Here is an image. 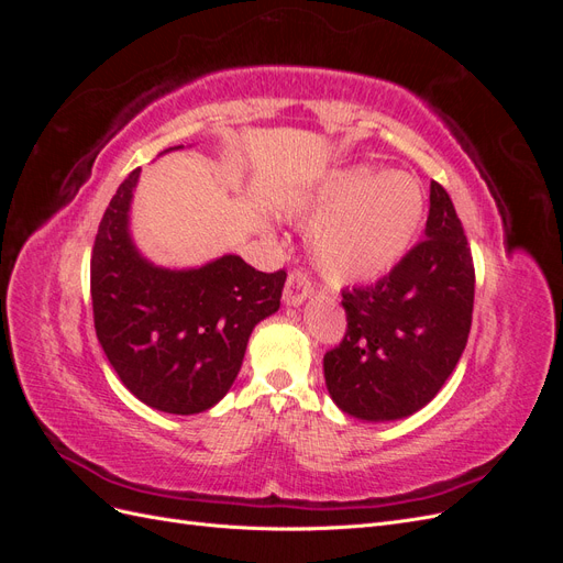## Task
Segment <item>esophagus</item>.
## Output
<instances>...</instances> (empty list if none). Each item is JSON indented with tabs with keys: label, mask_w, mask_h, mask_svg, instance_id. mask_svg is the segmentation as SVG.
<instances>
[{
	"label": "esophagus",
	"mask_w": 563,
	"mask_h": 563,
	"mask_svg": "<svg viewBox=\"0 0 563 563\" xmlns=\"http://www.w3.org/2000/svg\"><path fill=\"white\" fill-rule=\"evenodd\" d=\"M312 294V279L305 269H294L284 286V302L286 305H300L305 298Z\"/></svg>",
	"instance_id": "1"
}]
</instances>
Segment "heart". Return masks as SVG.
<instances>
[{"label":"heart","instance_id":"b5f03b06","mask_svg":"<svg viewBox=\"0 0 563 563\" xmlns=\"http://www.w3.org/2000/svg\"><path fill=\"white\" fill-rule=\"evenodd\" d=\"M317 267L333 282L380 277L411 246L422 220V190L406 174L366 166L333 174L310 197Z\"/></svg>","mask_w":563,"mask_h":563}]
</instances>
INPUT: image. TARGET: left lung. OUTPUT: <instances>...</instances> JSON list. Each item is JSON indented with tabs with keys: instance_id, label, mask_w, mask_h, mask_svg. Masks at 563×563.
<instances>
[{
	"instance_id": "8db88e82",
	"label": "left lung",
	"mask_w": 563,
	"mask_h": 563,
	"mask_svg": "<svg viewBox=\"0 0 563 563\" xmlns=\"http://www.w3.org/2000/svg\"><path fill=\"white\" fill-rule=\"evenodd\" d=\"M347 329L323 354L331 399L362 420H397L434 399L472 327L474 263L449 192L430 183L420 240L385 277L343 288Z\"/></svg>"
}]
</instances>
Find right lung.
I'll return each instance as SVG.
<instances>
[{
    "instance_id": "add662e5",
    "label": "right lung",
    "mask_w": 563,
    "mask_h": 563,
    "mask_svg": "<svg viewBox=\"0 0 563 563\" xmlns=\"http://www.w3.org/2000/svg\"><path fill=\"white\" fill-rule=\"evenodd\" d=\"M141 168L119 185L91 251L98 343L131 395L164 413L192 416L225 397L255 323L279 310L286 272H261L240 255L199 269L143 261L126 230Z\"/></svg>"
}]
</instances>
